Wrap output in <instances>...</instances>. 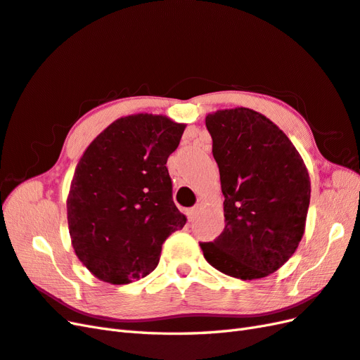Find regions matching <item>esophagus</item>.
Wrapping results in <instances>:
<instances>
[{"mask_svg":"<svg viewBox=\"0 0 360 360\" xmlns=\"http://www.w3.org/2000/svg\"><path fill=\"white\" fill-rule=\"evenodd\" d=\"M198 213H199V207H193V208L187 210V217H188L190 222H191V220H195V219H196Z\"/></svg>","mask_w":360,"mask_h":360,"instance_id":"obj_1","label":"esophagus"}]
</instances>
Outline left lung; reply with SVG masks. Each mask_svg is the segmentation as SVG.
Listing matches in <instances>:
<instances>
[{"label":"left lung","instance_id":"obj_1","mask_svg":"<svg viewBox=\"0 0 360 360\" xmlns=\"http://www.w3.org/2000/svg\"><path fill=\"white\" fill-rule=\"evenodd\" d=\"M205 124L225 196V229L199 246L217 271L263 278L301 242L310 204L307 169L281 129L252 109L217 110Z\"/></svg>","mask_w":360,"mask_h":360}]
</instances>
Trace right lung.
Returning a JSON list of instances; mask_svg holds the SVG:
<instances>
[{
  "label": "right lung",
  "mask_w": 360,
  "mask_h": 360,
  "mask_svg": "<svg viewBox=\"0 0 360 360\" xmlns=\"http://www.w3.org/2000/svg\"><path fill=\"white\" fill-rule=\"evenodd\" d=\"M186 124L138 114L108 126L82 156L67 200L72 248L101 281L149 275L187 219L173 202L167 158Z\"/></svg>",
  "instance_id": "obj_1"
}]
</instances>
